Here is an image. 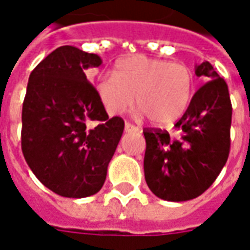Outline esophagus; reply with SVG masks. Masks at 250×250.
<instances>
[{
    "label": "esophagus",
    "instance_id": "1",
    "mask_svg": "<svg viewBox=\"0 0 250 250\" xmlns=\"http://www.w3.org/2000/svg\"><path fill=\"white\" fill-rule=\"evenodd\" d=\"M125 130L130 132V130H139V128H136L134 125H132L130 122H125Z\"/></svg>",
    "mask_w": 250,
    "mask_h": 250
}]
</instances>
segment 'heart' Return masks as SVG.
Returning a JSON list of instances; mask_svg holds the SVG:
<instances>
[{
    "label": "heart",
    "instance_id": "heart-1",
    "mask_svg": "<svg viewBox=\"0 0 250 250\" xmlns=\"http://www.w3.org/2000/svg\"><path fill=\"white\" fill-rule=\"evenodd\" d=\"M194 75L180 63L143 55L120 60L116 74H106L97 83V93L109 114H120L133 104L137 116L156 125L176 121L185 113L192 94Z\"/></svg>",
    "mask_w": 250,
    "mask_h": 250
}]
</instances>
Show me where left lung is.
<instances>
[{"mask_svg":"<svg viewBox=\"0 0 250 250\" xmlns=\"http://www.w3.org/2000/svg\"><path fill=\"white\" fill-rule=\"evenodd\" d=\"M206 83L175 124L178 134L144 129L145 182L160 199L183 202L202 195L213 185L230 152L231 102L229 88L208 62L195 65Z\"/></svg>","mask_w":250,"mask_h":250,"instance_id":"1","label":"left lung"}]
</instances>
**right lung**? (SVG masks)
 I'll return each instance as SVG.
<instances>
[{"mask_svg": "<svg viewBox=\"0 0 250 250\" xmlns=\"http://www.w3.org/2000/svg\"><path fill=\"white\" fill-rule=\"evenodd\" d=\"M101 64L98 55L63 45L29 75L21 148L32 172L60 196L86 198L102 188L124 132V120L109 118L84 74ZM90 122L95 128H87Z\"/></svg>", "mask_w": 250, "mask_h": 250, "instance_id": "right-lung-1", "label": "right lung"}]
</instances>
